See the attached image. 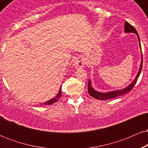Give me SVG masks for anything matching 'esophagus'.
I'll list each match as a JSON object with an SVG mask.
<instances>
[{
  "label": "esophagus",
  "mask_w": 148,
  "mask_h": 148,
  "mask_svg": "<svg viewBox=\"0 0 148 148\" xmlns=\"http://www.w3.org/2000/svg\"><path fill=\"white\" fill-rule=\"evenodd\" d=\"M84 62L82 60V59L81 58H76L74 60V67H75L76 68H83L84 67Z\"/></svg>",
  "instance_id": "esophagus-1"
}]
</instances>
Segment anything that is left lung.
I'll return each instance as SVG.
<instances>
[{"instance_id":"obj_1","label":"left lung","mask_w":148,"mask_h":148,"mask_svg":"<svg viewBox=\"0 0 148 148\" xmlns=\"http://www.w3.org/2000/svg\"><path fill=\"white\" fill-rule=\"evenodd\" d=\"M125 33H136L137 35V37H138V40L139 42V46L140 47V38H139L138 34L137 33L136 30L134 28V26H132V25L130 24L127 21H125ZM141 63L140 64V68L136 76L134 79V80L132 82V84L129 85L127 87H126L124 89L122 90H113L111 92H99L96 91L95 90L93 89V88L92 87L91 85V81L90 80L88 81V92H89L90 95L92 97L95 98L97 99H100V100H107L110 99H113V98L118 97L119 96L127 94L129 92H130L132 90V88L134 87V85L136 83L137 80H138L139 75H140V72H141L142 67H143V57L141 55Z\"/></svg>"}]
</instances>
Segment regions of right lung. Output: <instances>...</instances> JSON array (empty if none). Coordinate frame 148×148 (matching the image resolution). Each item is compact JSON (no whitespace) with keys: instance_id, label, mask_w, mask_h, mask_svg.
Listing matches in <instances>:
<instances>
[{"instance_id":"right-lung-1","label":"right lung","mask_w":148,"mask_h":148,"mask_svg":"<svg viewBox=\"0 0 148 148\" xmlns=\"http://www.w3.org/2000/svg\"><path fill=\"white\" fill-rule=\"evenodd\" d=\"M61 95H62V91H61V88H60V90H59L58 93L57 94V95L55 97L53 98V99L49 100V101H46V102L44 103V104H45V105L53 104V103L56 102L58 100L60 99V98L61 97Z\"/></svg>"}]
</instances>
